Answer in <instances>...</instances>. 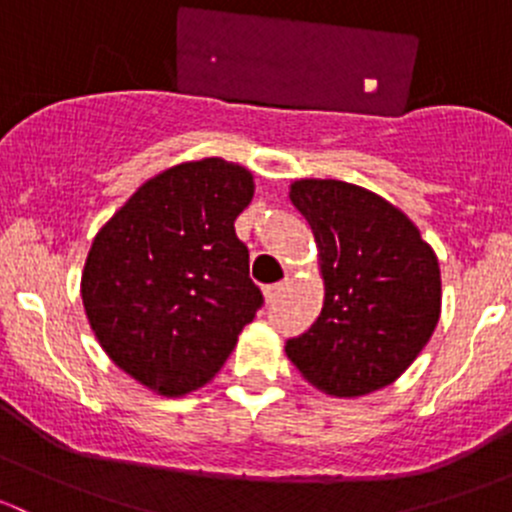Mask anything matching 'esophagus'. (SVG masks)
<instances>
[{
	"instance_id": "34e87169",
	"label": "esophagus",
	"mask_w": 512,
	"mask_h": 512,
	"mask_svg": "<svg viewBox=\"0 0 512 512\" xmlns=\"http://www.w3.org/2000/svg\"><path fill=\"white\" fill-rule=\"evenodd\" d=\"M287 285H289V280L285 277V280H282V282H275V285L265 287V297H267V302H275V299L280 297L282 292H285Z\"/></svg>"
}]
</instances>
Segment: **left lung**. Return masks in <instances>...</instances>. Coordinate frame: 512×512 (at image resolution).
Here are the masks:
<instances>
[{
	"label": "left lung",
	"instance_id": "8db88e82",
	"mask_svg": "<svg viewBox=\"0 0 512 512\" xmlns=\"http://www.w3.org/2000/svg\"><path fill=\"white\" fill-rule=\"evenodd\" d=\"M289 200L319 247L324 307L289 339L299 374L339 399L399 379L441 317V270L418 227L371 190L344 180H294Z\"/></svg>",
	"mask_w": 512,
	"mask_h": 512
}]
</instances>
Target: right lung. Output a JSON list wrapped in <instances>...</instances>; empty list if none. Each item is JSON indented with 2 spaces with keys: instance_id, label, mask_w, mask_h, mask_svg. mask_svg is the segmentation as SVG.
<instances>
[{
  "instance_id": "1",
  "label": "right lung",
  "mask_w": 512,
  "mask_h": 512,
  "mask_svg": "<svg viewBox=\"0 0 512 512\" xmlns=\"http://www.w3.org/2000/svg\"><path fill=\"white\" fill-rule=\"evenodd\" d=\"M252 173L223 158L173 165L146 180L98 230L81 299L98 344L160 396L208 384L262 307L235 218Z\"/></svg>"
}]
</instances>
